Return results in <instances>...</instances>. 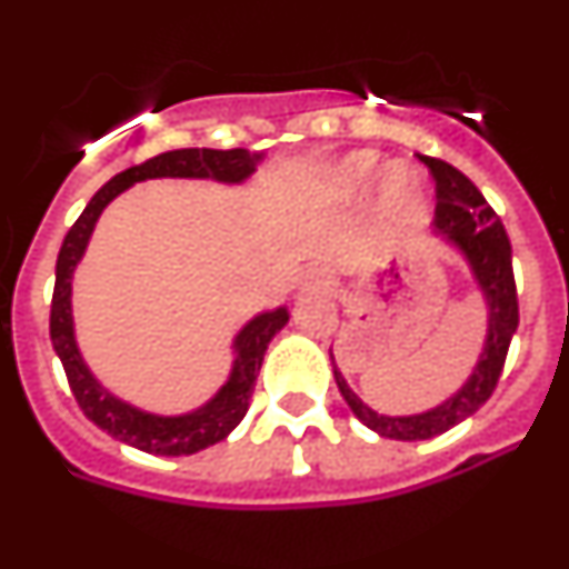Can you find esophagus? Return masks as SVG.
Instances as JSON below:
<instances>
[{"label": "esophagus", "mask_w": 569, "mask_h": 569, "mask_svg": "<svg viewBox=\"0 0 569 569\" xmlns=\"http://www.w3.org/2000/svg\"><path fill=\"white\" fill-rule=\"evenodd\" d=\"M301 284L310 290H325L333 284V276H330L328 268H321V264H310V268L301 273Z\"/></svg>", "instance_id": "34e87169"}]
</instances>
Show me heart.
<instances>
[{
    "instance_id": "b5f03b06",
    "label": "heart",
    "mask_w": 569,
    "mask_h": 569,
    "mask_svg": "<svg viewBox=\"0 0 569 569\" xmlns=\"http://www.w3.org/2000/svg\"><path fill=\"white\" fill-rule=\"evenodd\" d=\"M376 170V156L370 150H359V153H350L347 159H341L339 164L330 173V188L341 196H350L356 190L365 188V182L373 176ZM381 196H385V204H401L410 199V179L401 168H390L385 173V182H381Z\"/></svg>"
}]
</instances>
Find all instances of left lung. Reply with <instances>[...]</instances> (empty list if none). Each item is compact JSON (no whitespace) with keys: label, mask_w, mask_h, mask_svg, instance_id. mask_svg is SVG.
Returning a JSON list of instances; mask_svg holds the SVG:
<instances>
[{"label":"left lung","mask_w":569,"mask_h":569,"mask_svg":"<svg viewBox=\"0 0 569 569\" xmlns=\"http://www.w3.org/2000/svg\"><path fill=\"white\" fill-rule=\"evenodd\" d=\"M419 159L430 168L436 179L433 233L441 236V241L450 244L467 261V268H470L472 279H476L487 301V339L470 379L450 399L416 416H385L376 413L373 407H367L350 390L345 376L339 373L333 350H330L333 379L339 385V393L345 396L347 407L373 433L396 441L433 439V436L447 433L459 421L470 419L499 385L512 333L519 328V296H516L512 250L505 224L496 216V210L485 202L481 190L461 170L441 162V159H433V156H419Z\"/></svg>","instance_id":"8db88e82"}]
</instances>
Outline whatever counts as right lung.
Masks as SVG:
<instances>
[{
  "instance_id": "add662e5",
  "label": "right lung",
  "mask_w": 569,
  "mask_h": 569,
  "mask_svg": "<svg viewBox=\"0 0 569 569\" xmlns=\"http://www.w3.org/2000/svg\"><path fill=\"white\" fill-rule=\"evenodd\" d=\"M259 159L261 153H250L244 148H184L159 153L144 164L116 173L104 188H99L64 236L57 259L53 301H50V341H53V350H57L64 373H68V385L77 396L82 413L93 425L102 427L104 433L113 436L116 441H124V445L153 456H190L216 445V441L228 439L248 413L256 376H259L261 361L268 353L270 339L288 325L290 313L288 308L264 310L236 333V359L228 381L202 407L182 416H159L128 405V401L110 393L108 387L99 385L97 376L90 373V367L84 365L82 353H79L77 330H73V305H70L73 270L88 250L90 233L97 228L99 216L116 196L124 193L130 184L144 182V179H213V182L222 184H241L244 179H250Z\"/></svg>"
}]
</instances>
